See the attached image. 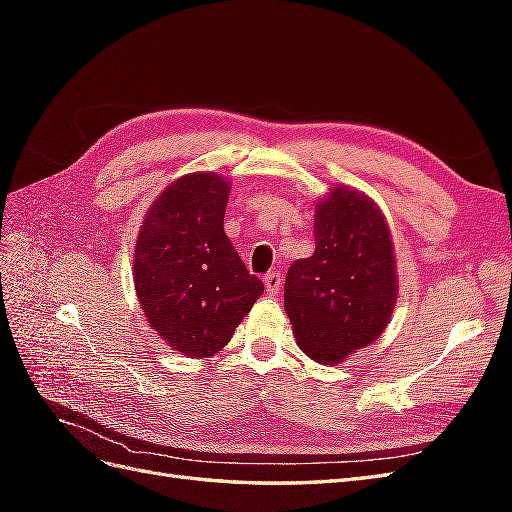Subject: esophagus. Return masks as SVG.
Listing matches in <instances>:
<instances>
[{"instance_id": "obj_1", "label": "esophagus", "mask_w": 512, "mask_h": 512, "mask_svg": "<svg viewBox=\"0 0 512 512\" xmlns=\"http://www.w3.org/2000/svg\"><path fill=\"white\" fill-rule=\"evenodd\" d=\"M262 282H265L269 294H277V292H280V288H282V275L271 271V273H267L265 277H262Z\"/></svg>"}]
</instances>
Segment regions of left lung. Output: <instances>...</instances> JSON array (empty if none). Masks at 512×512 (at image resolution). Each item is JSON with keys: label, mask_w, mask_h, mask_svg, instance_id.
<instances>
[{"label": "left lung", "mask_w": 512, "mask_h": 512, "mask_svg": "<svg viewBox=\"0 0 512 512\" xmlns=\"http://www.w3.org/2000/svg\"><path fill=\"white\" fill-rule=\"evenodd\" d=\"M316 252L294 260L284 307L299 348L335 365L380 337L397 299L384 215L365 194L335 188L316 205Z\"/></svg>", "instance_id": "1"}]
</instances>
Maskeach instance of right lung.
I'll return each mask as SVG.
<instances>
[{"label":"right lung","instance_id":"obj_1","mask_svg":"<svg viewBox=\"0 0 512 512\" xmlns=\"http://www.w3.org/2000/svg\"><path fill=\"white\" fill-rule=\"evenodd\" d=\"M228 181L192 173L149 209L134 250V286L149 324L190 359L222 350L265 290L224 232Z\"/></svg>","mask_w":512,"mask_h":512}]
</instances>
